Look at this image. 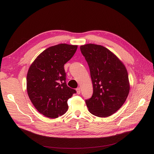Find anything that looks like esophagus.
<instances>
[{"label":"esophagus","mask_w":154,"mask_h":154,"mask_svg":"<svg viewBox=\"0 0 154 154\" xmlns=\"http://www.w3.org/2000/svg\"><path fill=\"white\" fill-rule=\"evenodd\" d=\"M76 91H77V93L78 94H80V87H78V88H76Z\"/></svg>","instance_id":"34e87169"}]
</instances>
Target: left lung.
<instances>
[{
    "label": "left lung",
    "mask_w": 154,
    "mask_h": 154,
    "mask_svg": "<svg viewBox=\"0 0 154 154\" xmlns=\"http://www.w3.org/2000/svg\"><path fill=\"white\" fill-rule=\"evenodd\" d=\"M80 51L89 67L93 94L85 100L88 110L99 117H107L124 103L130 90L124 65L107 48L88 44Z\"/></svg>",
    "instance_id": "left-lung-1"
}]
</instances>
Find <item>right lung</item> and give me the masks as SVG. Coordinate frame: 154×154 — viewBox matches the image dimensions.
<instances>
[{
    "label": "right lung",
    "instance_id": "add662e5",
    "mask_svg": "<svg viewBox=\"0 0 154 154\" xmlns=\"http://www.w3.org/2000/svg\"><path fill=\"white\" fill-rule=\"evenodd\" d=\"M77 45L60 44L47 48L30 66L27 75V91L35 109L54 119L67 111V100L76 91L66 84L64 64L75 53Z\"/></svg>",
    "mask_w": 154,
    "mask_h": 154
}]
</instances>
